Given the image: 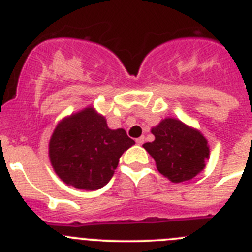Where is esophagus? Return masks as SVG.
I'll return each mask as SVG.
<instances>
[{"label": "esophagus", "instance_id": "34e87169", "mask_svg": "<svg viewBox=\"0 0 252 252\" xmlns=\"http://www.w3.org/2000/svg\"><path fill=\"white\" fill-rule=\"evenodd\" d=\"M144 141H145V137H144V136H141V137H139V139H136V144H137V145H142V144H144Z\"/></svg>", "mask_w": 252, "mask_h": 252}]
</instances>
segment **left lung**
<instances>
[{
	"instance_id": "8db88e82",
	"label": "left lung",
	"mask_w": 252,
	"mask_h": 252,
	"mask_svg": "<svg viewBox=\"0 0 252 252\" xmlns=\"http://www.w3.org/2000/svg\"><path fill=\"white\" fill-rule=\"evenodd\" d=\"M155 140L144 149L157 162V168L173 183L190 180L199 174L209 158L206 137L177 119L162 120L151 130Z\"/></svg>"
}]
</instances>
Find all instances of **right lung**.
<instances>
[{
	"label": "right lung",
	"instance_id": "obj_1",
	"mask_svg": "<svg viewBox=\"0 0 252 252\" xmlns=\"http://www.w3.org/2000/svg\"><path fill=\"white\" fill-rule=\"evenodd\" d=\"M133 144L124 128L111 130L103 116L87 107L57 125L49 158L64 183L95 190L110 182L121 155Z\"/></svg>",
	"mask_w": 252,
	"mask_h": 252
}]
</instances>
